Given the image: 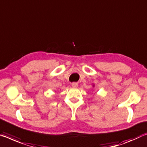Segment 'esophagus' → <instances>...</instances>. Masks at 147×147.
Here are the masks:
<instances>
[{
  "label": "esophagus",
  "instance_id": "esophagus-1",
  "mask_svg": "<svg viewBox=\"0 0 147 147\" xmlns=\"http://www.w3.org/2000/svg\"><path fill=\"white\" fill-rule=\"evenodd\" d=\"M71 85L73 86V87H77L78 86V83H76V82H72V84H71Z\"/></svg>",
  "mask_w": 147,
  "mask_h": 147
}]
</instances>
